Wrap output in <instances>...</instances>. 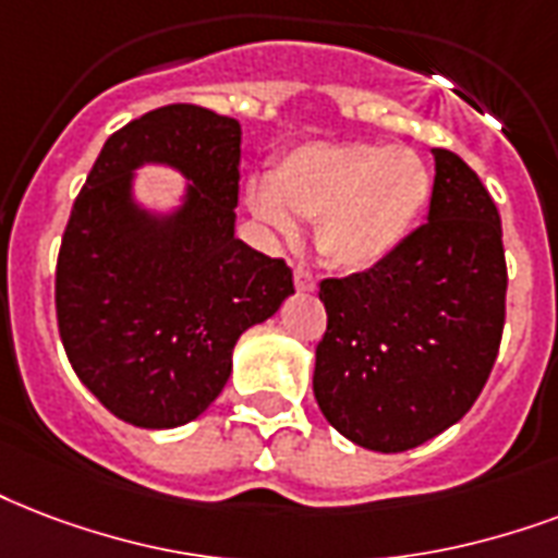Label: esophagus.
Segmentation results:
<instances>
[{"instance_id":"esophagus-1","label":"esophagus","mask_w":558,"mask_h":558,"mask_svg":"<svg viewBox=\"0 0 558 558\" xmlns=\"http://www.w3.org/2000/svg\"><path fill=\"white\" fill-rule=\"evenodd\" d=\"M295 289H298V292H313V289H316V278H313V271L304 269V266H298V269H295Z\"/></svg>"}]
</instances>
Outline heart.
I'll list each match as a JSON object with an SVG mask.
<instances>
[{
    "label": "heart",
    "mask_w": 558,
    "mask_h": 558,
    "mask_svg": "<svg viewBox=\"0 0 558 558\" xmlns=\"http://www.w3.org/2000/svg\"><path fill=\"white\" fill-rule=\"evenodd\" d=\"M430 193V169L412 148L313 143L289 151L269 181H254L248 207L283 236L295 233V219L318 222L316 242L327 260L365 271L403 248Z\"/></svg>",
    "instance_id": "b5f03b06"
}]
</instances>
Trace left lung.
<instances>
[{
	"label": "left lung",
	"instance_id": "1",
	"mask_svg": "<svg viewBox=\"0 0 558 558\" xmlns=\"http://www.w3.org/2000/svg\"><path fill=\"white\" fill-rule=\"evenodd\" d=\"M427 222L380 266L322 280L318 410L380 453L418 448L483 392L506 318L504 228L477 172L433 148Z\"/></svg>",
	"mask_w": 558,
	"mask_h": 558
}]
</instances>
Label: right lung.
<instances>
[{
  "mask_svg": "<svg viewBox=\"0 0 558 558\" xmlns=\"http://www.w3.org/2000/svg\"><path fill=\"white\" fill-rule=\"evenodd\" d=\"M240 122L198 105L148 110L96 157L63 231L54 310L78 380L117 418L169 430L198 418L231 377L236 339L278 313L292 269L233 233ZM172 165L185 204L148 214L133 169Z\"/></svg>",
  "mask_w": 558,
  "mask_h": 558,
  "instance_id": "obj_1",
  "label": "right lung"
}]
</instances>
